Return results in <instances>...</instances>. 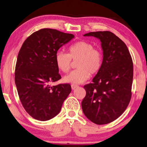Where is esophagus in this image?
<instances>
[{"label":"esophagus","mask_w":147,"mask_h":147,"mask_svg":"<svg viewBox=\"0 0 147 147\" xmlns=\"http://www.w3.org/2000/svg\"><path fill=\"white\" fill-rule=\"evenodd\" d=\"M78 86H77V85H74V84H72L71 85V88H72V89L73 90H74L75 88H78Z\"/></svg>","instance_id":"obj_1"}]
</instances>
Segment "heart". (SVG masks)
Returning a JSON list of instances; mask_svg holds the SVG:
<instances>
[{
  "label": "heart",
  "instance_id": "b5f03b06",
  "mask_svg": "<svg viewBox=\"0 0 147 147\" xmlns=\"http://www.w3.org/2000/svg\"><path fill=\"white\" fill-rule=\"evenodd\" d=\"M72 59L78 60L76 63L78 69L68 74L63 80L65 82L78 84L88 79L90 74H96L100 71L103 57L101 51L94 48L92 43L80 41L70 46L69 54L61 51L55 54L57 67L63 73H67L71 69Z\"/></svg>",
  "mask_w": 147,
  "mask_h": 147
}]
</instances>
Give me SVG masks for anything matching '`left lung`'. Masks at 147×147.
I'll return each instance as SVG.
<instances>
[{"mask_svg": "<svg viewBox=\"0 0 147 147\" xmlns=\"http://www.w3.org/2000/svg\"><path fill=\"white\" fill-rule=\"evenodd\" d=\"M101 41L103 61L92 82L85 85L82 102L84 114L92 122L104 125L121 115L131 97L133 65L130 53L121 39L108 31L90 32Z\"/></svg>", "mask_w": 147, "mask_h": 147, "instance_id": "left-lung-1", "label": "left lung"}]
</instances>
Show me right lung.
I'll use <instances>...</instances> for the list:
<instances>
[{
    "label": "right lung",
    "instance_id": "obj_1",
    "mask_svg": "<svg viewBox=\"0 0 147 147\" xmlns=\"http://www.w3.org/2000/svg\"><path fill=\"white\" fill-rule=\"evenodd\" d=\"M74 38L73 34L44 28L33 33L22 45L15 84L24 108L34 119L45 121L55 117L71 93L69 84H50L61 78L55 63L56 53Z\"/></svg>",
    "mask_w": 147,
    "mask_h": 147
}]
</instances>
